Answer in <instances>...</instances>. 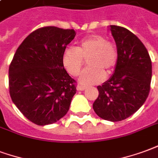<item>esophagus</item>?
I'll return each mask as SVG.
<instances>
[{"mask_svg": "<svg viewBox=\"0 0 158 158\" xmlns=\"http://www.w3.org/2000/svg\"><path fill=\"white\" fill-rule=\"evenodd\" d=\"M85 88H86V87H85V86H82V85H78L77 87V89L78 91H83Z\"/></svg>", "mask_w": 158, "mask_h": 158, "instance_id": "esophagus-1", "label": "esophagus"}]
</instances>
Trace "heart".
<instances>
[{"label":"heart","mask_w":158,"mask_h":158,"mask_svg":"<svg viewBox=\"0 0 158 158\" xmlns=\"http://www.w3.org/2000/svg\"><path fill=\"white\" fill-rule=\"evenodd\" d=\"M84 60L88 67L81 74L79 82L86 86L100 83L115 69L118 60L115 45L103 35L91 34L81 40L77 48L67 47L62 54V64L73 77L79 75Z\"/></svg>","instance_id":"1"}]
</instances>
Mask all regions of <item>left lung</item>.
Returning <instances> with one entry per match:
<instances>
[{"label":"left lung","instance_id":"left-lung-1","mask_svg":"<svg viewBox=\"0 0 158 158\" xmlns=\"http://www.w3.org/2000/svg\"><path fill=\"white\" fill-rule=\"evenodd\" d=\"M117 46L118 60L114 73L102 86L93 108L100 118L121 121L137 111L149 95L152 61L147 49L134 33L110 25Z\"/></svg>","mask_w":158,"mask_h":158}]
</instances>
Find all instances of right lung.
Instances as JSON below:
<instances>
[{
    "label": "right lung",
    "mask_w": 158,
    "mask_h": 158,
    "mask_svg": "<svg viewBox=\"0 0 158 158\" xmlns=\"http://www.w3.org/2000/svg\"><path fill=\"white\" fill-rule=\"evenodd\" d=\"M76 32L57 27L33 31L23 41L9 66L11 100L27 119L50 125L66 114L77 93L76 81L62 64V54Z\"/></svg>",
    "instance_id": "obj_1"
}]
</instances>
